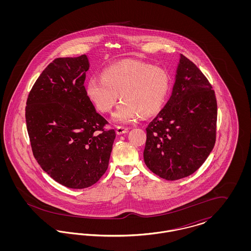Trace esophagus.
Listing matches in <instances>:
<instances>
[{
	"label": "esophagus",
	"mask_w": 251,
	"mask_h": 251,
	"mask_svg": "<svg viewBox=\"0 0 251 251\" xmlns=\"http://www.w3.org/2000/svg\"><path fill=\"white\" fill-rule=\"evenodd\" d=\"M116 131L118 134H123V133H126L129 131V128H126V127H121V126H118L116 128Z\"/></svg>",
	"instance_id": "obj_1"
}]
</instances>
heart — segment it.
<instances>
[{
  "mask_svg": "<svg viewBox=\"0 0 251 251\" xmlns=\"http://www.w3.org/2000/svg\"><path fill=\"white\" fill-rule=\"evenodd\" d=\"M170 78L165 70L150 63L125 60L92 77L85 86L89 100L101 113H110L119 98L123 101L113 115L118 123L128 124L142 115L156 114L167 100Z\"/></svg>",
  "mask_w": 251,
  "mask_h": 251,
  "instance_id": "heart-1",
  "label": "heart"
}]
</instances>
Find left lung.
<instances>
[{
  "mask_svg": "<svg viewBox=\"0 0 251 251\" xmlns=\"http://www.w3.org/2000/svg\"><path fill=\"white\" fill-rule=\"evenodd\" d=\"M212 88L200 69L180 54L171 97L146 129L144 161L159 177L190 176L214 149L217 103Z\"/></svg>",
  "mask_w": 251,
  "mask_h": 251,
  "instance_id": "left-lung-1",
  "label": "left lung"
}]
</instances>
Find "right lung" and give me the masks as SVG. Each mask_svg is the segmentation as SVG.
<instances>
[{
	"instance_id": "obj_1",
	"label": "right lung",
	"mask_w": 251,
	"mask_h": 251,
	"mask_svg": "<svg viewBox=\"0 0 251 251\" xmlns=\"http://www.w3.org/2000/svg\"><path fill=\"white\" fill-rule=\"evenodd\" d=\"M88 69L85 54L53 60L33 85L25 107L37 163L55 181L73 189L89 187L101 178L116 138L85 93Z\"/></svg>"
}]
</instances>
